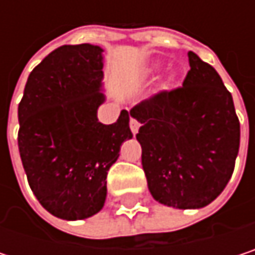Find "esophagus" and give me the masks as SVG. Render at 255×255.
I'll use <instances>...</instances> for the list:
<instances>
[{
  "label": "esophagus",
  "mask_w": 255,
  "mask_h": 255,
  "mask_svg": "<svg viewBox=\"0 0 255 255\" xmlns=\"http://www.w3.org/2000/svg\"><path fill=\"white\" fill-rule=\"evenodd\" d=\"M129 128H131V132H132V134H137V132H138V128H140V123H138L137 120L131 118V121H129Z\"/></svg>",
  "instance_id": "34e87169"
}]
</instances>
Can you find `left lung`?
Segmentation results:
<instances>
[{"mask_svg": "<svg viewBox=\"0 0 255 255\" xmlns=\"http://www.w3.org/2000/svg\"><path fill=\"white\" fill-rule=\"evenodd\" d=\"M183 85L131 109L152 196L180 210L211 204L232 177L241 127L217 71L193 51Z\"/></svg>", "mask_w": 255, "mask_h": 255, "instance_id": "obj_1", "label": "left lung"}]
</instances>
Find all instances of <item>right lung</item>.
I'll return each mask as SVG.
<instances>
[{
	"label": "right lung",
	"mask_w": 255,
	"mask_h": 255,
	"mask_svg": "<svg viewBox=\"0 0 255 255\" xmlns=\"http://www.w3.org/2000/svg\"><path fill=\"white\" fill-rule=\"evenodd\" d=\"M103 48L62 45L27 78L19 103V152L29 186L54 217L82 220L106 201L108 171L132 137L131 111L99 123Z\"/></svg>",
	"instance_id": "1"
}]
</instances>
